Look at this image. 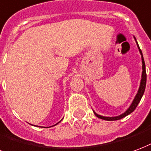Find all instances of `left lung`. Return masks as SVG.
<instances>
[{"instance_id": "8db88e82", "label": "left lung", "mask_w": 151, "mask_h": 151, "mask_svg": "<svg viewBox=\"0 0 151 151\" xmlns=\"http://www.w3.org/2000/svg\"><path fill=\"white\" fill-rule=\"evenodd\" d=\"M137 44H138V43H137ZM138 50H139V52H140V53H141V55H142V74L141 84H140L139 90H138L137 95L135 96V98L134 99V101H133L132 104H131V106H129V109H128L126 112L124 113V114H121L120 116H118V117H114V118L103 117V116L98 115V114H97L96 113H94V114H95L98 118H101V119H103V120H107V121L119 120V119H121V118L126 117V116L129 114H131V113H132L135 109H136V107H137V106H138V103H139V101H140V100H141L142 97V95H143L144 91H145V88H146V84H147V73H146V65H145V61H144L143 56H142V50L141 49L139 48V46H138Z\"/></svg>"}]
</instances>
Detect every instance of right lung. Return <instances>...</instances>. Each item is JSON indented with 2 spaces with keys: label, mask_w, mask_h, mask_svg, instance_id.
<instances>
[{
  "label": "right lung",
  "mask_w": 151,
  "mask_h": 151,
  "mask_svg": "<svg viewBox=\"0 0 151 151\" xmlns=\"http://www.w3.org/2000/svg\"><path fill=\"white\" fill-rule=\"evenodd\" d=\"M57 124H58V123H57ZM57 124H56V125H57Z\"/></svg>",
  "instance_id": "add662e5"
}]
</instances>
